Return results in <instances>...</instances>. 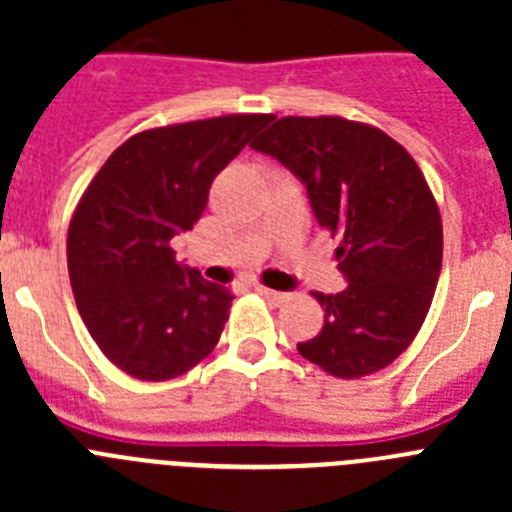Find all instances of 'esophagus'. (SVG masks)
Returning a JSON list of instances; mask_svg holds the SVG:
<instances>
[{"label":"esophagus","mask_w":512,"mask_h":512,"mask_svg":"<svg viewBox=\"0 0 512 512\" xmlns=\"http://www.w3.org/2000/svg\"><path fill=\"white\" fill-rule=\"evenodd\" d=\"M256 292H259L261 297H266L269 302H277V305L289 297L287 292H279V289H271V287H261V284H256Z\"/></svg>","instance_id":"34e87169"}]
</instances>
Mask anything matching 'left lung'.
I'll use <instances>...</instances> for the list:
<instances>
[{"label":"left lung","mask_w":512,"mask_h":512,"mask_svg":"<svg viewBox=\"0 0 512 512\" xmlns=\"http://www.w3.org/2000/svg\"><path fill=\"white\" fill-rule=\"evenodd\" d=\"M253 148L305 184L348 282L315 292L325 323L297 351L333 377L379 372L418 336L441 274V212L423 171L390 135L343 117H282Z\"/></svg>","instance_id":"left-lung-1"}]
</instances>
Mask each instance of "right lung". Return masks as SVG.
I'll return each instance as SVG.
<instances>
[{
  "label": "right lung",
  "instance_id": "obj_1",
  "mask_svg": "<svg viewBox=\"0 0 512 512\" xmlns=\"http://www.w3.org/2000/svg\"><path fill=\"white\" fill-rule=\"evenodd\" d=\"M269 120L225 115L133 135L81 197L66 241L71 289L102 354L130 377L174 379L220 341L233 295L179 264L171 241Z\"/></svg>",
  "mask_w": 512,
  "mask_h": 512
}]
</instances>
